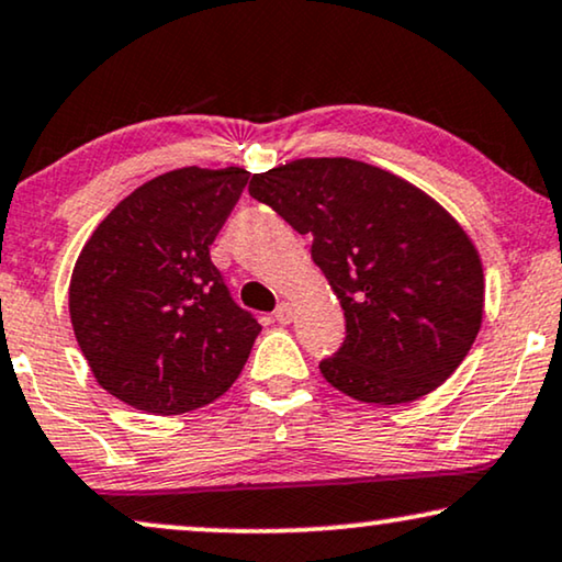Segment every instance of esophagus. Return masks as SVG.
<instances>
[{
  "label": "esophagus",
  "mask_w": 562,
  "mask_h": 562,
  "mask_svg": "<svg viewBox=\"0 0 562 562\" xmlns=\"http://www.w3.org/2000/svg\"><path fill=\"white\" fill-rule=\"evenodd\" d=\"M274 321H277V324H290V321H293V308H290V303L277 305Z\"/></svg>",
  "instance_id": "1"
}]
</instances>
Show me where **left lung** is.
<instances>
[{"instance_id": "8db88e82", "label": "left lung", "mask_w": 562, "mask_h": 562, "mask_svg": "<svg viewBox=\"0 0 562 562\" xmlns=\"http://www.w3.org/2000/svg\"><path fill=\"white\" fill-rule=\"evenodd\" d=\"M249 192L297 234L339 297L347 336L321 372L364 403L439 387L473 347L483 267L445 207L401 177L351 159H297L254 175Z\"/></svg>"}]
</instances>
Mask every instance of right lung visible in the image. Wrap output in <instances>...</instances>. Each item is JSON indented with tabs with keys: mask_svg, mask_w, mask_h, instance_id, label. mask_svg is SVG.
<instances>
[{
	"mask_svg": "<svg viewBox=\"0 0 562 562\" xmlns=\"http://www.w3.org/2000/svg\"><path fill=\"white\" fill-rule=\"evenodd\" d=\"M249 171L184 167L120 203L81 249L69 285L97 383L146 414H184L241 375L261 326L234 301L211 246Z\"/></svg>",
	"mask_w": 562,
	"mask_h": 562,
	"instance_id": "1",
	"label": "right lung"
}]
</instances>
